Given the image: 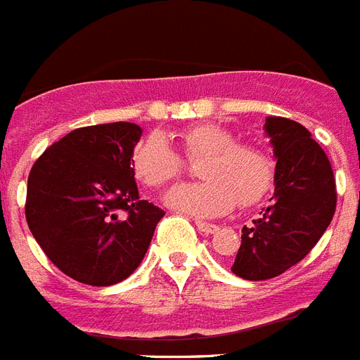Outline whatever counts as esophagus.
<instances>
[{
    "mask_svg": "<svg viewBox=\"0 0 360 360\" xmlns=\"http://www.w3.org/2000/svg\"><path fill=\"white\" fill-rule=\"evenodd\" d=\"M195 225H197V229L200 230L202 234H206V236L215 234V232L219 230V226H217V225H212V223H204V221H197Z\"/></svg>",
    "mask_w": 360,
    "mask_h": 360,
    "instance_id": "34e87169",
    "label": "esophagus"
}]
</instances>
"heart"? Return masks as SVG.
Wrapping results in <instances>:
<instances>
[{
  "instance_id": "1",
  "label": "heart",
  "mask_w": 360,
  "mask_h": 360,
  "mask_svg": "<svg viewBox=\"0 0 360 360\" xmlns=\"http://www.w3.org/2000/svg\"><path fill=\"white\" fill-rule=\"evenodd\" d=\"M186 156L204 158L198 165L202 182L180 184L165 195L169 208L212 219L234 210L238 202H258L273 180L271 160L257 146L236 145V137L217 124H200L178 135ZM135 176L148 188H163L182 172L184 162L162 135H148L131 152Z\"/></svg>"
}]
</instances>
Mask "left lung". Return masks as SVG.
I'll return each instance as SVG.
<instances>
[{
  "instance_id": "1",
  "label": "left lung",
  "mask_w": 360,
  "mask_h": 360,
  "mask_svg": "<svg viewBox=\"0 0 360 360\" xmlns=\"http://www.w3.org/2000/svg\"><path fill=\"white\" fill-rule=\"evenodd\" d=\"M275 165V193L252 226L241 229L232 273L245 281H266L295 266L320 241L336 208V186L326 152L303 124L267 117Z\"/></svg>"
}]
</instances>
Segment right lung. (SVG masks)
<instances>
[{"label": "right lung", "mask_w": 360, "mask_h": 360, "mask_svg": "<svg viewBox=\"0 0 360 360\" xmlns=\"http://www.w3.org/2000/svg\"><path fill=\"white\" fill-rule=\"evenodd\" d=\"M134 122L77 128L46 148L27 178L31 234L65 275L111 286L139 267L165 212L141 200Z\"/></svg>", "instance_id": "1"}]
</instances>
